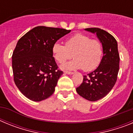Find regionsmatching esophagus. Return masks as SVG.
Listing matches in <instances>:
<instances>
[{"mask_svg": "<svg viewBox=\"0 0 133 133\" xmlns=\"http://www.w3.org/2000/svg\"><path fill=\"white\" fill-rule=\"evenodd\" d=\"M64 72H65L66 74H67V75H72V74H74L73 72H70V71H67V70H66V71H64Z\"/></svg>", "mask_w": 133, "mask_h": 133, "instance_id": "obj_1", "label": "esophagus"}]
</instances>
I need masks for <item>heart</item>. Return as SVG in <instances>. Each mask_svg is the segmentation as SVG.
<instances>
[{
  "label": "heart",
  "instance_id": "heart-1",
  "mask_svg": "<svg viewBox=\"0 0 133 133\" xmlns=\"http://www.w3.org/2000/svg\"><path fill=\"white\" fill-rule=\"evenodd\" d=\"M52 53L56 61L63 63L73 57L71 62L62 65L63 69H83L88 72L98 66L103 55V46L98 40L91 39L84 34L77 33L66 40L65 45L56 43L52 46Z\"/></svg>",
  "mask_w": 133,
  "mask_h": 133
}]
</instances>
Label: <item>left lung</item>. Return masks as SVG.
Here are the masks:
<instances>
[{"label":"left lung","instance_id":"1","mask_svg":"<svg viewBox=\"0 0 133 133\" xmlns=\"http://www.w3.org/2000/svg\"><path fill=\"white\" fill-rule=\"evenodd\" d=\"M84 30L97 35L103 46V56L97 69L83 76V83L76 90L85 99L97 101L110 92L117 80L120 61L118 44L114 36L103 29L88 28Z\"/></svg>","mask_w":133,"mask_h":133}]
</instances>
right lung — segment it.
<instances>
[{
	"label": "right lung",
	"mask_w": 133,
	"mask_h": 133,
	"mask_svg": "<svg viewBox=\"0 0 133 133\" xmlns=\"http://www.w3.org/2000/svg\"><path fill=\"white\" fill-rule=\"evenodd\" d=\"M70 30L39 26L22 36L12 56L14 81L26 98L38 102L50 97L63 71L58 70L52 46Z\"/></svg>",
	"instance_id": "1"
}]
</instances>
